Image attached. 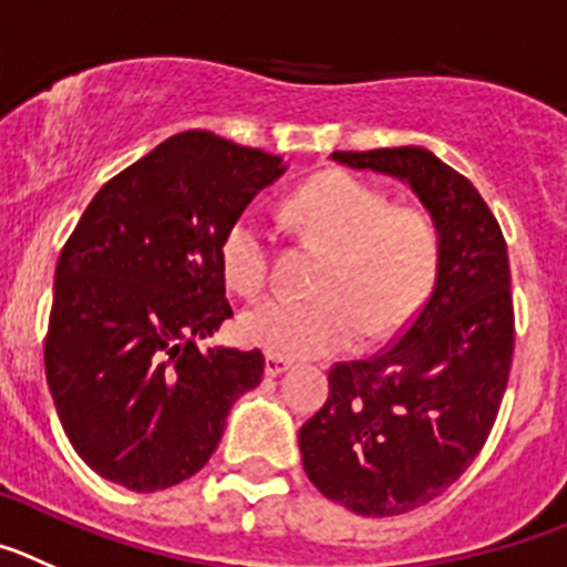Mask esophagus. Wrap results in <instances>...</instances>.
<instances>
[{"instance_id":"1","label":"esophagus","mask_w":567,"mask_h":567,"mask_svg":"<svg viewBox=\"0 0 567 567\" xmlns=\"http://www.w3.org/2000/svg\"><path fill=\"white\" fill-rule=\"evenodd\" d=\"M288 370L290 361L282 359V355H268V359H265V372H268V375H282V372Z\"/></svg>"}]
</instances>
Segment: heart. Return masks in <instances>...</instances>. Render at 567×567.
<instances>
[{
    "label": "heart",
    "instance_id": "obj_1",
    "mask_svg": "<svg viewBox=\"0 0 567 567\" xmlns=\"http://www.w3.org/2000/svg\"><path fill=\"white\" fill-rule=\"evenodd\" d=\"M288 223L328 246L319 296H268L239 319L248 341L285 359H313L367 336L392 333L426 299L437 268V231L426 214L347 172L310 177L285 206ZM220 268L239 293H259L271 274V231L246 208L226 226Z\"/></svg>",
    "mask_w": 567,
    "mask_h": 567
}]
</instances>
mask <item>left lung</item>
<instances>
[{
  "label": "left lung",
  "instance_id": "left-lung-1",
  "mask_svg": "<svg viewBox=\"0 0 567 567\" xmlns=\"http://www.w3.org/2000/svg\"><path fill=\"white\" fill-rule=\"evenodd\" d=\"M410 183L437 231L435 288L384 353L341 361L299 430L310 483L361 517H395L446 492L497 417L514 355L506 239L481 192L421 146L333 152Z\"/></svg>",
  "mask_w": 567,
  "mask_h": 567
}]
</instances>
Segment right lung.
<instances>
[{
	"label": "right lung",
	"instance_id": "right-lung-1",
	"mask_svg": "<svg viewBox=\"0 0 567 567\" xmlns=\"http://www.w3.org/2000/svg\"><path fill=\"white\" fill-rule=\"evenodd\" d=\"M285 172L282 157L181 132L101 186L61 248L44 370L81 461L130 492L200 472L265 355L200 350L231 305L228 223Z\"/></svg>",
	"mask_w": 567,
	"mask_h": 567
}]
</instances>
